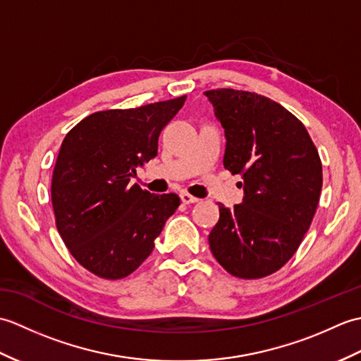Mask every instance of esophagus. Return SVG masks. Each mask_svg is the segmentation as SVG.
<instances>
[{
    "mask_svg": "<svg viewBox=\"0 0 361 361\" xmlns=\"http://www.w3.org/2000/svg\"><path fill=\"white\" fill-rule=\"evenodd\" d=\"M180 198H181V202L185 203V204H192V203H197V202H198L197 197L190 195V194H188V192H181V194H180Z\"/></svg>",
    "mask_w": 361,
    "mask_h": 361,
    "instance_id": "34e87169",
    "label": "esophagus"
}]
</instances>
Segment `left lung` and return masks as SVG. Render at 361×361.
I'll list each match as a JSON object with an SVG mask.
<instances>
[{
  "label": "left lung",
  "instance_id": "obj_1",
  "mask_svg": "<svg viewBox=\"0 0 361 361\" xmlns=\"http://www.w3.org/2000/svg\"><path fill=\"white\" fill-rule=\"evenodd\" d=\"M225 128L224 166L242 175L243 200L219 204L209 247L242 279L278 271L301 245L323 186V166L304 124L278 102L231 88L204 91Z\"/></svg>",
  "mask_w": 361,
  "mask_h": 361
}]
</instances>
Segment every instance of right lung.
<instances>
[{"label":"right lung","mask_w":361,"mask_h":361,"mask_svg":"<svg viewBox=\"0 0 361 361\" xmlns=\"http://www.w3.org/2000/svg\"><path fill=\"white\" fill-rule=\"evenodd\" d=\"M186 96L90 114L65 136L51 198L60 235L78 262L104 279L133 273L155 247L176 194L130 186L136 167L158 153V137Z\"/></svg>","instance_id":"right-lung-1"}]
</instances>
